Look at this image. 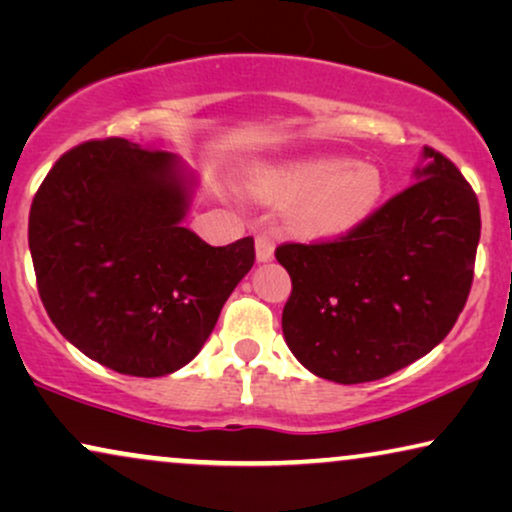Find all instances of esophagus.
Instances as JSON below:
<instances>
[{
	"label": "esophagus",
	"mask_w": 512,
	"mask_h": 512,
	"mask_svg": "<svg viewBox=\"0 0 512 512\" xmlns=\"http://www.w3.org/2000/svg\"><path fill=\"white\" fill-rule=\"evenodd\" d=\"M255 250H257V260H260V262L274 260V250H276L274 238L267 236V234H260L255 238Z\"/></svg>",
	"instance_id": "obj_1"
}]
</instances>
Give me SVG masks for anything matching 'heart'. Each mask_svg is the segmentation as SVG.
Masks as SVG:
<instances>
[{
  "label": "heart",
  "instance_id": "heart-1",
  "mask_svg": "<svg viewBox=\"0 0 512 512\" xmlns=\"http://www.w3.org/2000/svg\"><path fill=\"white\" fill-rule=\"evenodd\" d=\"M276 187L304 196L299 220L320 236H337L365 222L384 196V177L370 163L316 159L278 175Z\"/></svg>",
  "mask_w": 512,
  "mask_h": 512
}]
</instances>
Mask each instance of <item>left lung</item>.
<instances>
[{
	"instance_id": "8db88e82",
	"label": "left lung",
	"mask_w": 512,
	"mask_h": 512,
	"mask_svg": "<svg viewBox=\"0 0 512 512\" xmlns=\"http://www.w3.org/2000/svg\"><path fill=\"white\" fill-rule=\"evenodd\" d=\"M417 182L332 241L283 243L292 292L283 335L306 370L363 384L449 335L473 285L480 203L445 154L424 147Z\"/></svg>"
}]
</instances>
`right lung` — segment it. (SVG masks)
I'll return each mask as SVG.
<instances>
[{
    "label": "right lung",
    "mask_w": 512,
    "mask_h": 512,
    "mask_svg": "<svg viewBox=\"0 0 512 512\" xmlns=\"http://www.w3.org/2000/svg\"><path fill=\"white\" fill-rule=\"evenodd\" d=\"M177 156L88 140L53 163L27 224L44 309L95 363L131 377L185 367L255 264V241L208 245L182 227Z\"/></svg>",
    "instance_id": "add662e5"
}]
</instances>
